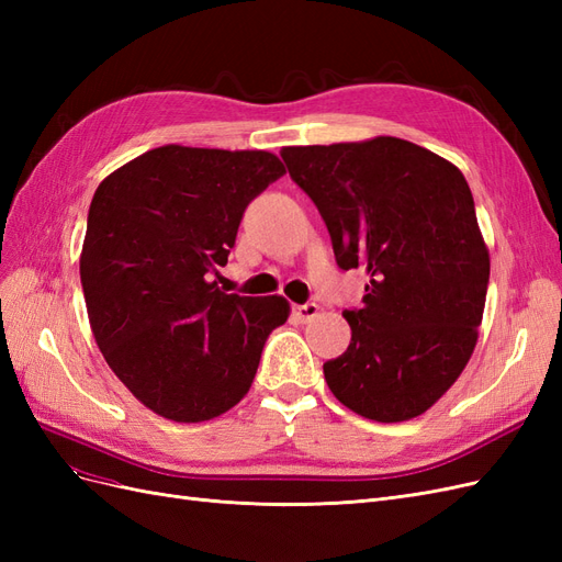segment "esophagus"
<instances>
[{"label":"esophagus","instance_id":"1","mask_svg":"<svg viewBox=\"0 0 562 562\" xmlns=\"http://www.w3.org/2000/svg\"><path fill=\"white\" fill-rule=\"evenodd\" d=\"M293 314L300 318V321H310L318 314V304L316 302H307V304H297V307H293Z\"/></svg>","mask_w":562,"mask_h":562}]
</instances>
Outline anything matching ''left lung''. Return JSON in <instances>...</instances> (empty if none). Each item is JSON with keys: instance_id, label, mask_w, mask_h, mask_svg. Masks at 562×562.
Masks as SVG:
<instances>
[{"instance_id": "left-lung-1", "label": "left lung", "mask_w": 562, "mask_h": 562, "mask_svg": "<svg viewBox=\"0 0 562 562\" xmlns=\"http://www.w3.org/2000/svg\"><path fill=\"white\" fill-rule=\"evenodd\" d=\"M281 157L326 223L337 267L370 277L363 307L342 312L347 351L323 363L330 391L375 422L427 413L471 359L490 281L462 171L391 135Z\"/></svg>"}]
</instances>
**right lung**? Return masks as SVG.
<instances>
[{
    "label": "right lung",
    "instance_id": "obj_1",
    "mask_svg": "<svg viewBox=\"0 0 562 562\" xmlns=\"http://www.w3.org/2000/svg\"><path fill=\"white\" fill-rule=\"evenodd\" d=\"M285 173L260 149L166 145L93 194L79 274L95 342L131 394L173 422L227 413L252 384L281 295L220 291L248 203Z\"/></svg>",
    "mask_w": 562,
    "mask_h": 562
}]
</instances>
